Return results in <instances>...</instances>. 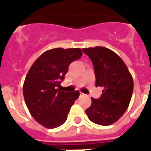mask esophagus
<instances>
[{"label": "esophagus", "mask_w": 151, "mask_h": 151, "mask_svg": "<svg viewBox=\"0 0 151 151\" xmlns=\"http://www.w3.org/2000/svg\"><path fill=\"white\" fill-rule=\"evenodd\" d=\"M80 96H85V94H84V93H82V92H80Z\"/></svg>", "instance_id": "1"}]
</instances>
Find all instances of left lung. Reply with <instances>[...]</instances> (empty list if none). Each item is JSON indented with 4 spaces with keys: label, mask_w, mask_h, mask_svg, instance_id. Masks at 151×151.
I'll use <instances>...</instances> for the list:
<instances>
[{
    "label": "left lung",
    "mask_w": 151,
    "mask_h": 151,
    "mask_svg": "<svg viewBox=\"0 0 151 151\" xmlns=\"http://www.w3.org/2000/svg\"><path fill=\"white\" fill-rule=\"evenodd\" d=\"M94 66L96 86L103 87L99 99L92 98L85 113L88 119L99 125L116 122L129 107L133 92V79L123 60L104 47L83 48Z\"/></svg>",
    "instance_id": "left-lung-1"
}]
</instances>
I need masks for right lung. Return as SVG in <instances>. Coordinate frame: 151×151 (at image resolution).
<instances>
[{
    "instance_id": "right-lung-1",
    "label": "right lung",
    "mask_w": 151,
    "mask_h": 151,
    "mask_svg": "<svg viewBox=\"0 0 151 151\" xmlns=\"http://www.w3.org/2000/svg\"><path fill=\"white\" fill-rule=\"evenodd\" d=\"M80 48H53L34 62L23 84V96L30 114L39 124L55 129L66 122L80 93L64 92L57 87L63 81L70 64L80 59Z\"/></svg>"
}]
</instances>
